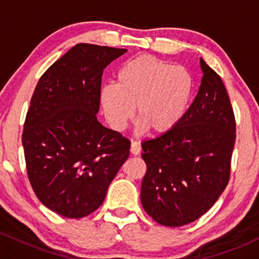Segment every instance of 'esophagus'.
<instances>
[{"mask_svg": "<svg viewBox=\"0 0 259 259\" xmlns=\"http://www.w3.org/2000/svg\"><path fill=\"white\" fill-rule=\"evenodd\" d=\"M140 152H141V147H140L136 142H132V145H130V153H132L133 156H138Z\"/></svg>", "mask_w": 259, "mask_h": 259, "instance_id": "34e87169", "label": "esophagus"}]
</instances>
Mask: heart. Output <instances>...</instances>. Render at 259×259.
Segmentation results:
<instances>
[{
  "label": "heart",
  "instance_id": "1",
  "mask_svg": "<svg viewBox=\"0 0 259 259\" xmlns=\"http://www.w3.org/2000/svg\"><path fill=\"white\" fill-rule=\"evenodd\" d=\"M194 80L184 67L150 55L129 59L115 74V86L101 89L100 103L109 126L125 129L136 109L138 134H170L185 117Z\"/></svg>",
  "mask_w": 259,
  "mask_h": 259
}]
</instances>
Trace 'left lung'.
I'll use <instances>...</instances> for the list:
<instances>
[{
	"instance_id": "8db88e82",
	"label": "left lung",
	"mask_w": 259,
	"mask_h": 259,
	"mask_svg": "<svg viewBox=\"0 0 259 259\" xmlns=\"http://www.w3.org/2000/svg\"><path fill=\"white\" fill-rule=\"evenodd\" d=\"M200 89L170 134L142 142L141 203L153 221L183 227L209 209L230 177L235 118L221 76L200 59Z\"/></svg>"
}]
</instances>
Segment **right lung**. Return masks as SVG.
<instances>
[{
	"label": "right lung",
	"mask_w": 259,
	"mask_h": 259,
	"mask_svg": "<svg viewBox=\"0 0 259 259\" xmlns=\"http://www.w3.org/2000/svg\"><path fill=\"white\" fill-rule=\"evenodd\" d=\"M125 49L78 44L38 80L23 132L26 170L44 206L82 218L105 201L130 141L97 120L105 68Z\"/></svg>",
	"instance_id": "right-lung-1"
}]
</instances>
